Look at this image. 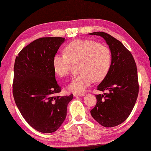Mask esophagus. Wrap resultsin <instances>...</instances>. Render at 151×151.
Here are the masks:
<instances>
[{
	"instance_id": "obj_1",
	"label": "esophagus",
	"mask_w": 151,
	"mask_h": 151,
	"mask_svg": "<svg viewBox=\"0 0 151 151\" xmlns=\"http://www.w3.org/2000/svg\"><path fill=\"white\" fill-rule=\"evenodd\" d=\"M73 95L75 96V97H77V96H79V97H81V96H84V94L83 93H75L73 94Z\"/></svg>"
}]
</instances>
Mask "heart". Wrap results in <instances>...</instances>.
Returning <instances> with one entry per match:
<instances>
[{
    "label": "heart",
    "instance_id": "obj_1",
    "mask_svg": "<svg viewBox=\"0 0 151 151\" xmlns=\"http://www.w3.org/2000/svg\"><path fill=\"white\" fill-rule=\"evenodd\" d=\"M65 53H57L53 58V67L60 76L69 75L73 63L79 62L81 73L74 77L69 89L84 91L92 82L99 81L106 75L111 63L109 48L91 40H77L65 47Z\"/></svg>",
    "mask_w": 151,
    "mask_h": 151
}]
</instances>
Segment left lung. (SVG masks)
<instances>
[{
  "label": "left lung",
  "instance_id": "8db88e82",
  "mask_svg": "<svg viewBox=\"0 0 151 151\" xmlns=\"http://www.w3.org/2000/svg\"><path fill=\"white\" fill-rule=\"evenodd\" d=\"M104 38L110 48V69L97 89L106 91L96 95L97 104L91 110L94 119L105 127L117 126L127 119L135 105L139 92L136 64L130 51L121 41L103 32L89 34Z\"/></svg>",
  "mask_w": 151,
  "mask_h": 151
}]
</instances>
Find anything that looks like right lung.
I'll return each instance as SVG.
<instances>
[{"label": "right lung", "mask_w": 151, "mask_h": 151, "mask_svg": "<svg viewBox=\"0 0 151 151\" xmlns=\"http://www.w3.org/2000/svg\"><path fill=\"white\" fill-rule=\"evenodd\" d=\"M65 38H39L23 48L14 64L13 95L22 117L33 129L52 133L65 119L73 94L60 97L53 58Z\"/></svg>", "instance_id": "right-lung-1"}]
</instances>
